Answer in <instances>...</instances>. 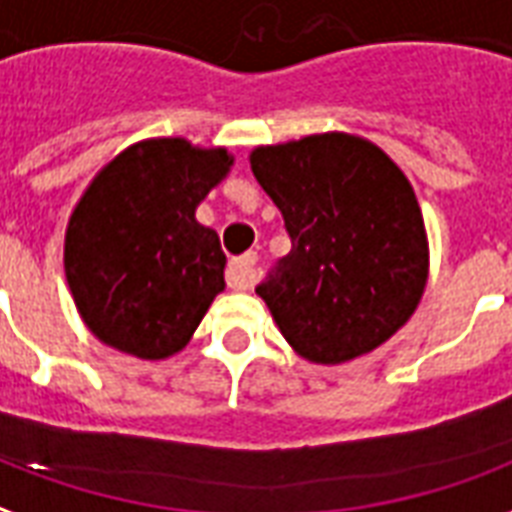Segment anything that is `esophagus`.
<instances>
[{
  "mask_svg": "<svg viewBox=\"0 0 512 512\" xmlns=\"http://www.w3.org/2000/svg\"><path fill=\"white\" fill-rule=\"evenodd\" d=\"M256 253H245L240 259H234L229 264V270H226V281H229L231 289H251L253 281H256Z\"/></svg>",
  "mask_w": 512,
  "mask_h": 512,
  "instance_id": "34e87169",
  "label": "esophagus"
}]
</instances>
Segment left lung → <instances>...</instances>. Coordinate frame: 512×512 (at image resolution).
<instances>
[{"label": "left lung", "instance_id": "obj_1", "mask_svg": "<svg viewBox=\"0 0 512 512\" xmlns=\"http://www.w3.org/2000/svg\"><path fill=\"white\" fill-rule=\"evenodd\" d=\"M248 160L292 237L256 289L289 346L341 365L390 341L428 283V234L404 171L338 130L256 147Z\"/></svg>", "mask_w": 512, "mask_h": 512}]
</instances>
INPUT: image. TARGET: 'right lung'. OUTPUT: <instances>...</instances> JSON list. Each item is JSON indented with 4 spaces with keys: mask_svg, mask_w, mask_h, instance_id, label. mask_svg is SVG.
<instances>
[{
    "mask_svg": "<svg viewBox=\"0 0 512 512\" xmlns=\"http://www.w3.org/2000/svg\"><path fill=\"white\" fill-rule=\"evenodd\" d=\"M226 147L144 138L92 177L65 229V278L81 322L138 360L182 352L226 289L218 234L196 207L229 177Z\"/></svg>",
    "mask_w": 512,
    "mask_h": 512,
    "instance_id": "add662e5",
    "label": "right lung"
}]
</instances>
